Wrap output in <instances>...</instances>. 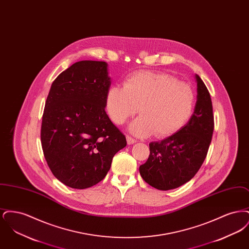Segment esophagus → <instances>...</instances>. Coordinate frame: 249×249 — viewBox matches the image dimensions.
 Wrapping results in <instances>:
<instances>
[{
  "instance_id": "1",
  "label": "esophagus",
  "mask_w": 249,
  "mask_h": 249,
  "mask_svg": "<svg viewBox=\"0 0 249 249\" xmlns=\"http://www.w3.org/2000/svg\"><path fill=\"white\" fill-rule=\"evenodd\" d=\"M127 142H128L129 144H132V143L136 142V140H135V139H133L132 137H130L129 135H127Z\"/></svg>"
}]
</instances>
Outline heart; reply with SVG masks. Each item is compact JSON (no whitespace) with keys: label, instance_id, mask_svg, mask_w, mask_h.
Wrapping results in <instances>:
<instances>
[{"label":"heart","instance_id":"1","mask_svg":"<svg viewBox=\"0 0 249 249\" xmlns=\"http://www.w3.org/2000/svg\"><path fill=\"white\" fill-rule=\"evenodd\" d=\"M194 106L193 89L165 72H134L124 87H111L107 95L109 117L117 124H123L140 107L142 115L130 123V130L141 137L177 133L190 120Z\"/></svg>","mask_w":249,"mask_h":249}]
</instances>
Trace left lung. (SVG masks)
Returning a JSON list of instances; mask_svg holds the SVG:
<instances>
[{"label":"left lung","mask_w":249,"mask_h":249,"mask_svg":"<svg viewBox=\"0 0 249 249\" xmlns=\"http://www.w3.org/2000/svg\"><path fill=\"white\" fill-rule=\"evenodd\" d=\"M197 101L188 123L177 133L149 143L150 155L139 167L142 179L160 190L177 189L194 178L203 163L213 131L210 93L195 74Z\"/></svg>","instance_id":"left-lung-1"}]
</instances>
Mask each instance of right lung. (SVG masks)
Listing matches in <instances>:
<instances>
[{"instance_id": "right-lung-1", "label": "right lung", "mask_w": 249, "mask_h": 249, "mask_svg": "<svg viewBox=\"0 0 249 249\" xmlns=\"http://www.w3.org/2000/svg\"><path fill=\"white\" fill-rule=\"evenodd\" d=\"M111 86L106 61L81 60L51 85L41 128L44 155L54 177L77 190L102 181L126 137L106 112Z\"/></svg>"}]
</instances>
